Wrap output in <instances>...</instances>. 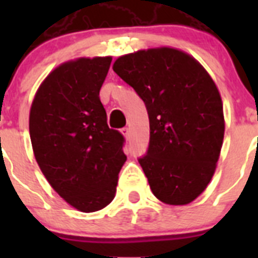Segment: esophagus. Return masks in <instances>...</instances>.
Listing matches in <instances>:
<instances>
[{
  "instance_id": "obj_1",
  "label": "esophagus",
  "mask_w": 258,
  "mask_h": 258,
  "mask_svg": "<svg viewBox=\"0 0 258 258\" xmlns=\"http://www.w3.org/2000/svg\"><path fill=\"white\" fill-rule=\"evenodd\" d=\"M121 134L125 137V138H126V140H129V138H131V131H129L127 127H122Z\"/></svg>"
}]
</instances>
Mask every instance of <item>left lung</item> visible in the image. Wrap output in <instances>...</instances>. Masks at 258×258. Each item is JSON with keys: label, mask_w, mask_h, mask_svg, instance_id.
Segmentation results:
<instances>
[{"label": "left lung", "mask_w": 258, "mask_h": 258, "mask_svg": "<svg viewBox=\"0 0 258 258\" xmlns=\"http://www.w3.org/2000/svg\"><path fill=\"white\" fill-rule=\"evenodd\" d=\"M112 68L149 112L150 146L140 164L150 188L165 204H190L211 182L222 149L217 85L194 56L169 46L125 54Z\"/></svg>", "instance_id": "1"}]
</instances>
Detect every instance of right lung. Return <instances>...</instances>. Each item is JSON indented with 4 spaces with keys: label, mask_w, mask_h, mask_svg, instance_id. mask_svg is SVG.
I'll list each match as a JSON object with an SVG mask.
<instances>
[{
    "label": "right lung",
    "mask_w": 258,
    "mask_h": 258,
    "mask_svg": "<svg viewBox=\"0 0 258 258\" xmlns=\"http://www.w3.org/2000/svg\"><path fill=\"white\" fill-rule=\"evenodd\" d=\"M112 56L71 59L38 86L29 136L41 172L59 197L84 213L112 202L126 161L124 137L107 125L99 92Z\"/></svg>",
    "instance_id": "1"
}]
</instances>
